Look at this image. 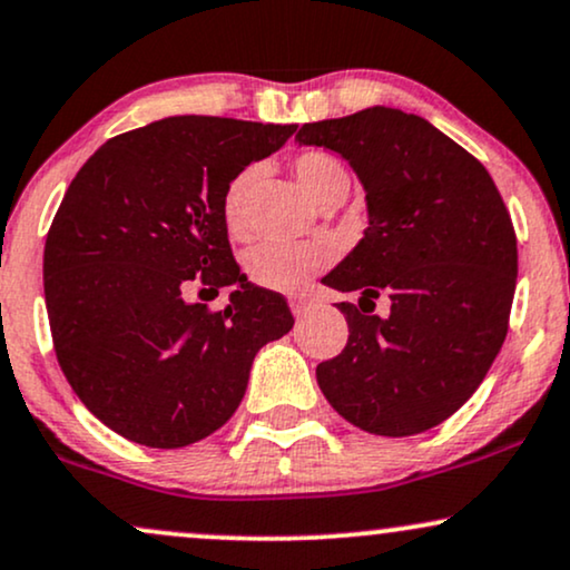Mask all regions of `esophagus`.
Instances as JSON below:
<instances>
[{
	"mask_svg": "<svg viewBox=\"0 0 570 570\" xmlns=\"http://www.w3.org/2000/svg\"><path fill=\"white\" fill-rule=\"evenodd\" d=\"M311 305H313V299L311 297H305V294H299V297H292L289 299V307H292V313L297 315H305L307 311H311Z\"/></svg>",
	"mask_w": 570,
	"mask_h": 570,
	"instance_id": "1",
	"label": "esophagus"
}]
</instances>
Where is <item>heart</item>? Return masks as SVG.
Masks as SVG:
<instances>
[{
	"label": "heart",
	"instance_id": "heart-1",
	"mask_svg": "<svg viewBox=\"0 0 570 570\" xmlns=\"http://www.w3.org/2000/svg\"><path fill=\"white\" fill-rule=\"evenodd\" d=\"M294 175H297L299 188L318 207L334 194H347L351 188V175L342 167L337 156L326 150H307L294 161ZM257 180V167H246L228 183L223 194V219L230 233H242L246 196H249L252 183ZM334 259V249L324 242L311 244H259L246 255V273L252 284L263 286L271 292H299L305 289L307 281L321 273Z\"/></svg>",
	"mask_w": 570,
	"mask_h": 570
}]
</instances>
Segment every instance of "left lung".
<instances>
[{"label": "left lung", "mask_w": 570, "mask_h": 570, "mask_svg": "<svg viewBox=\"0 0 570 570\" xmlns=\"http://www.w3.org/2000/svg\"><path fill=\"white\" fill-rule=\"evenodd\" d=\"M294 140L340 154L366 190L368 228L324 278L361 292L345 351L318 363L332 409L374 435H416L449 420L502 351L518 242L491 175L428 119L363 108L303 125ZM380 293L385 320L362 311Z\"/></svg>", "instance_id": "left-lung-1"}]
</instances>
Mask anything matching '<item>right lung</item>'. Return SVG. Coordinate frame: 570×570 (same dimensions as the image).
<instances>
[{
  "label": "right lung",
  "mask_w": 570,
  "mask_h": 570,
  "mask_svg": "<svg viewBox=\"0 0 570 570\" xmlns=\"http://www.w3.org/2000/svg\"><path fill=\"white\" fill-rule=\"evenodd\" d=\"M294 129L169 116L102 142L68 185L45 244L55 355L127 441L183 449L215 433L259 347L294 326L281 294L246 281L223 219L228 183ZM223 285L234 286L225 312L189 299Z\"/></svg>",
  "instance_id": "obj_1"
}]
</instances>
